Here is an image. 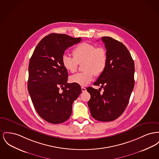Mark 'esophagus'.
<instances>
[{"label": "esophagus", "instance_id": "34e87169", "mask_svg": "<svg viewBox=\"0 0 159 159\" xmlns=\"http://www.w3.org/2000/svg\"><path fill=\"white\" fill-rule=\"evenodd\" d=\"M81 89H82V91L83 93H84V92H85V91H86V89L85 88H84V87H82Z\"/></svg>", "mask_w": 159, "mask_h": 159}]
</instances>
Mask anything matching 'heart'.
I'll list each match as a JSON object with an SVG mask.
<instances>
[{"label":"heart","mask_w":159,"mask_h":159,"mask_svg":"<svg viewBox=\"0 0 159 159\" xmlns=\"http://www.w3.org/2000/svg\"><path fill=\"white\" fill-rule=\"evenodd\" d=\"M73 57L64 55L62 57V64L66 70L73 73L76 71L79 64H83L84 71L73 75L70 77L71 83L86 86L94 77V75H101L107 62V55L103 47H95L89 43L78 44L73 50Z\"/></svg>","instance_id":"obj_1"}]
</instances>
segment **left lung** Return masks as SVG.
Segmentation results:
<instances>
[{"label": "left lung", "mask_w": 159, "mask_h": 159, "mask_svg": "<svg viewBox=\"0 0 159 159\" xmlns=\"http://www.w3.org/2000/svg\"><path fill=\"white\" fill-rule=\"evenodd\" d=\"M107 55V65L93 85L101 86L95 89L88 87L91 95L88 102L90 112L94 119L109 122L117 119L125 111L133 91L134 80V64L127 47L109 37L102 38Z\"/></svg>", "instance_id": "8db88e82"}]
</instances>
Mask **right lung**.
<instances>
[{
	"mask_svg": "<svg viewBox=\"0 0 159 159\" xmlns=\"http://www.w3.org/2000/svg\"><path fill=\"white\" fill-rule=\"evenodd\" d=\"M81 40L50 34L39 41L30 59L29 93L38 115L48 122L60 124L68 120L73 103L82 93L79 84L67 83L68 71L62 64L66 49Z\"/></svg>",
	"mask_w": 159,
	"mask_h": 159,
	"instance_id": "add662e5",
	"label": "right lung"
}]
</instances>
